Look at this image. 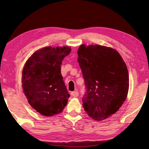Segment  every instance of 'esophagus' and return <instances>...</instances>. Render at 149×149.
Segmentation results:
<instances>
[{"instance_id":"obj_1","label":"esophagus","mask_w":149,"mask_h":149,"mask_svg":"<svg viewBox=\"0 0 149 149\" xmlns=\"http://www.w3.org/2000/svg\"><path fill=\"white\" fill-rule=\"evenodd\" d=\"M71 95L74 97H77L79 95V93H78V91H73L71 93Z\"/></svg>"}]
</instances>
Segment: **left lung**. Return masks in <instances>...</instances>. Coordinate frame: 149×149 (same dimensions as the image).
Here are the masks:
<instances>
[{
    "mask_svg": "<svg viewBox=\"0 0 149 149\" xmlns=\"http://www.w3.org/2000/svg\"><path fill=\"white\" fill-rule=\"evenodd\" d=\"M86 93L83 107L89 116L103 120L122 107L129 90V74L117 50L99 45H81L77 50Z\"/></svg>",
    "mask_w": 149,
    "mask_h": 149,
    "instance_id": "1",
    "label": "left lung"
}]
</instances>
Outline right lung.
Masks as SVG:
<instances>
[{"instance_id": "right-lung-1", "label": "right lung", "mask_w": 149, "mask_h": 149, "mask_svg": "<svg viewBox=\"0 0 149 149\" xmlns=\"http://www.w3.org/2000/svg\"><path fill=\"white\" fill-rule=\"evenodd\" d=\"M70 52V47H44L35 52L25 64L24 93L31 107L45 116L61 112L70 97L60 66Z\"/></svg>"}]
</instances>
